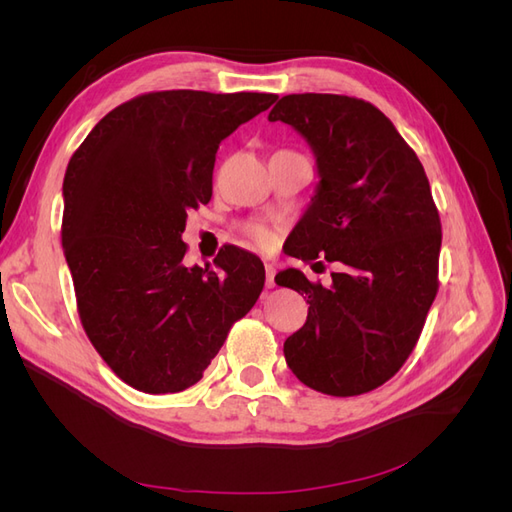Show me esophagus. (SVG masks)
Listing matches in <instances>:
<instances>
[{
  "label": "esophagus",
  "mask_w": 512,
  "mask_h": 512,
  "mask_svg": "<svg viewBox=\"0 0 512 512\" xmlns=\"http://www.w3.org/2000/svg\"><path fill=\"white\" fill-rule=\"evenodd\" d=\"M265 273H267V288H273L275 286V267L265 265Z\"/></svg>",
  "instance_id": "esophagus-1"
}]
</instances>
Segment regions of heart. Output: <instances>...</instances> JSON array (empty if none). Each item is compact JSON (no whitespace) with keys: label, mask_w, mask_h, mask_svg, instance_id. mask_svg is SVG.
I'll return each instance as SVG.
<instances>
[{"label":"heart","mask_w":512,"mask_h":512,"mask_svg":"<svg viewBox=\"0 0 512 512\" xmlns=\"http://www.w3.org/2000/svg\"><path fill=\"white\" fill-rule=\"evenodd\" d=\"M247 235H250L258 245H271L273 241V232L267 226H260V224L247 226Z\"/></svg>","instance_id":"heart-1"}]
</instances>
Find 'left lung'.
Masks as SVG:
<instances>
[{
	"instance_id": "8db88e82",
	"label": "left lung",
	"mask_w": 512,
	"mask_h": 512,
	"mask_svg": "<svg viewBox=\"0 0 512 512\" xmlns=\"http://www.w3.org/2000/svg\"><path fill=\"white\" fill-rule=\"evenodd\" d=\"M269 121L305 138L320 177L288 254L342 265L331 288L299 269L275 275L309 303L284 342L286 363L324 395L374 391L406 363L438 292L442 228L425 168L391 119L359 98L290 94Z\"/></svg>"
}]
</instances>
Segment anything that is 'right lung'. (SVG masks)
<instances>
[{
	"label": "right lung",
	"instance_id": "1",
	"mask_svg": "<svg viewBox=\"0 0 512 512\" xmlns=\"http://www.w3.org/2000/svg\"><path fill=\"white\" fill-rule=\"evenodd\" d=\"M275 94L153 91L113 108L74 151L64 177L61 245L83 329L132 389H190L232 324L258 301L265 267L224 245L185 267L190 209L213 192L215 153Z\"/></svg>",
	"mask_w": 512,
	"mask_h": 512
}]
</instances>
